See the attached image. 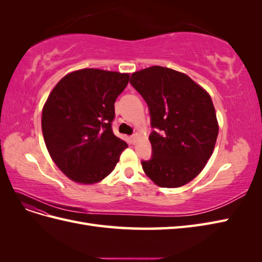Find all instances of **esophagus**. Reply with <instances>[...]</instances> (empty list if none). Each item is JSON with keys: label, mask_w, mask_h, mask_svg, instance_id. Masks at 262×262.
Returning <instances> with one entry per match:
<instances>
[{"label": "esophagus", "mask_w": 262, "mask_h": 262, "mask_svg": "<svg viewBox=\"0 0 262 262\" xmlns=\"http://www.w3.org/2000/svg\"><path fill=\"white\" fill-rule=\"evenodd\" d=\"M138 138H139L138 134H133V136L131 137V141H132L133 144H136V142L138 141Z\"/></svg>", "instance_id": "1"}]
</instances>
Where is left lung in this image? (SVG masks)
I'll return each mask as SVG.
<instances>
[{
    "label": "left lung",
    "mask_w": 262,
    "mask_h": 262,
    "mask_svg": "<svg viewBox=\"0 0 262 262\" xmlns=\"http://www.w3.org/2000/svg\"><path fill=\"white\" fill-rule=\"evenodd\" d=\"M130 83L146 101L153 156L142 162L155 185L178 188L194 179L207 165L219 134L211 96L187 74L154 66L132 73Z\"/></svg>",
    "instance_id": "left-lung-1"
}]
</instances>
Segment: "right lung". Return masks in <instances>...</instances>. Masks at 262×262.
<instances>
[{"mask_svg":"<svg viewBox=\"0 0 262 262\" xmlns=\"http://www.w3.org/2000/svg\"><path fill=\"white\" fill-rule=\"evenodd\" d=\"M130 74L99 69L73 71L47 98L41 128L54 164L72 181L93 185L112 172L128 144L116 137L115 101Z\"/></svg>","mask_w":262,"mask_h":262,"instance_id":"right-lung-1","label":"right lung"}]
</instances>
